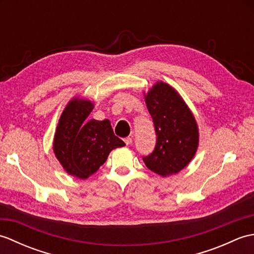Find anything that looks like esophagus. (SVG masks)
<instances>
[{
	"label": "esophagus",
	"instance_id": "1",
	"mask_svg": "<svg viewBox=\"0 0 254 254\" xmlns=\"http://www.w3.org/2000/svg\"><path fill=\"white\" fill-rule=\"evenodd\" d=\"M123 141H124V143H126L127 145H130V144L132 143V137H130V136H128V137H126V138L123 139Z\"/></svg>",
	"mask_w": 254,
	"mask_h": 254
}]
</instances>
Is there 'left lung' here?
I'll return each instance as SVG.
<instances>
[{"instance_id":"obj_1","label":"left lung","mask_w":254,"mask_h":254,"mask_svg":"<svg viewBox=\"0 0 254 254\" xmlns=\"http://www.w3.org/2000/svg\"><path fill=\"white\" fill-rule=\"evenodd\" d=\"M157 135L154 152L143 160L161 177L178 174L189 165L198 147V127L190 108L178 91L157 82L144 94Z\"/></svg>"}]
</instances>
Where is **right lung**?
Returning a JSON list of instances; mask_svg holds the SVG:
<instances>
[{
    "label": "right lung",
    "instance_id": "add662e5",
    "mask_svg": "<svg viewBox=\"0 0 254 254\" xmlns=\"http://www.w3.org/2000/svg\"><path fill=\"white\" fill-rule=\"evenodd\" d=\"M94 102L74 97L59 119L53 152L68 175L85 180L105 164L112 149L124 146L109 120H87Z\"/></svg>",
    "mask_w": 254,
    "mask_h": 254
}]
</instances>
